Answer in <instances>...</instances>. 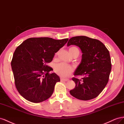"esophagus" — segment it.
<instances>
[{"mask_svg": "<svg viewBox=\"0 0 124 124\" xmlns=\"http://www.w3.org/2000/svg\"><path fill=\"white\" fill-rule=\"evenodd\" d=\"M61 81H64V82H68V81L69 80V79L63 78H61Z\"/></svg>", "mask_w": 124, "mask_h": 124, "instance_id": "34e87169", "label": "esophagus"}]
</instances>
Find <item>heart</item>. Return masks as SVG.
Listing matches in <instances>:
<instances>
[{
    "mask_svg": "<svg viewBox=\"0 0 124 124\" xmlns=\"http://www.w3.org/2000/svg\"><path fill=\"white\" fill-rule=\"evenodd\" d=\"M69 51L72 55L76 52H79L77 47H71L69 48ZM74 69L71 65L65 63H60L56 64L54 66V72L58 75L62 77H69L73 72Z\"/></svg>",
    "mask_w": 124,
    "mask_h": 124,
    "instance_id": "b5f03b06",
    "label": "heart"
}]
</instances>
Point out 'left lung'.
Returning <instances> with one entry per match:
<instances>
[{
	"label": "left lung",
	"mask_w": 124,
	"mask_h": 124,
	"mask_svg": "<svg viewBox=\"0 0 124 124\" xmlns=\"http://www.w3.org/2000/svg\"><path fill=\"white\" fill-rule=\"evenodd\" d=\"M72 45L78 46L83 53L82 62L74 75L83 78H72L76 86L70 93L78 99H93L100 94L108 83L112 68L109 51L100 40L87 36L70 38L67 46Z\"/></svg>",
	"instance_id": "obj_1"
}]
</instances>
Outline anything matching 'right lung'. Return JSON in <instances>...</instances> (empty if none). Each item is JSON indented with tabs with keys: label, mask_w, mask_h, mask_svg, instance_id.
I'll list each match as a JSON object with an SVG mask.
<instances>
[{
	"label": "right lung",
	"mask_w": 124,
	"mask_h": 124,
	"mask_svg": "<svg viewBox=\"0 0 124 124\" xmlns=\"http://www.w3.org/2000/svg\"><path fill=\"white\" fill-rule=\"evenodd\" d=\"M68 38L56 40L49 37L27 39L14 52L11 65L17 90L26 100L39 103L50 98L60 78L47 64Z\"/></svg>",
	"instance_id": "1"
}]
</instances>
